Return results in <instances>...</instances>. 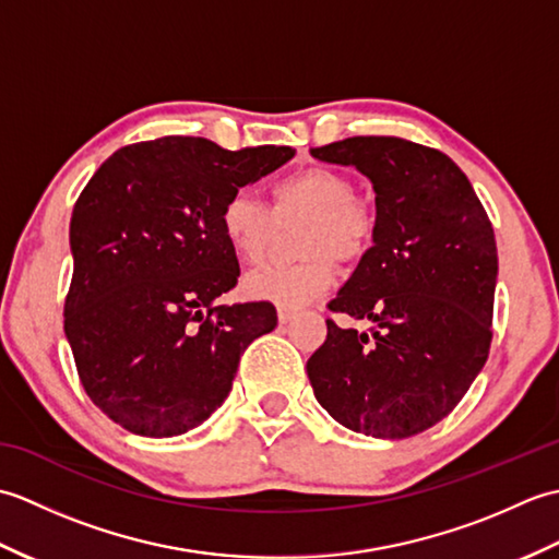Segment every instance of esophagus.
Segmentation results:
<instances>
[{"label":"esophagus","mask_w":559,"mask_h":559,"mask_svg":"<svg viewBox=\"0 0 559 559\" xmlns=\"http://www.w3.org/2000/svg\"><path fill=\"white\" fill-rule=\"evenodd\" d=\"M295 314H298V312L290 310V307H278V322H281V324H288V322H293Z\"/></svg>","instance_id":"34e87169"}]
</instances>
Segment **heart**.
Returning <instances> with one entry per match:
<instances>
[{
	"label": "heart",
	"instance_id": "obj_1",
	"mask_svg": "<svg viewBox=\"0 0 559 559\" xmlns=\"http://www.w3.org/2000/svg\"><path fill=\"white\" fill-rule=\"evenodd\" d=\"M348 175L312 165L271 185V209L249 192H233L221 206V233L235 257L257 264L276 235L278 223L305 218L300 264H269L249 273L242 293L249 300L302 307L334 286L336 261L360 259L374 235V213L353 197Z\"/></svg>",
	"mask_w": 559,
	"mask_h": 559
}]
</instances>
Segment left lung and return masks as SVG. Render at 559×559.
Segmentation results:
<instances>
[{
	"instance_id": "1",
	"label": "left lung",
	"mask_w": 559,
	"mask_h": 559,
	"mask_svg": "<svg viewBox=\"0 0 559 559\" xmlns=\"http://www.w3.org/2000/svg\"><path fill=\"white\" fill-rule=\"evenodd\" d=\"M312 156L353 165L374 189L372 247L326 319L307 377L331 418L353 432L406 439L454 411L492 341L497 245L468 177L442 151L399 136H353Z\"/></svg>"
}]
</instances>
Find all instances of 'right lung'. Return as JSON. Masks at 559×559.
Listing matches in <instances>:
<instances>
[{"mask_svg": "<svg viewBox=\"0 0 559 559\" xmlns=\"http://www.w3.org/2000/svg\"><path fill=\"white\" fill-rule=\"evenodd\" d=\"M293 156L163 136L115 151L81 192L64 334L88 399L124 430H194L228 399L245 348L276 326L271 302L216 305L240 276L218 218Z\"/></svg>", "mask_w": 559, "mask_h": 559, "instance_id": "obj_1", "label": "right lung"}]
</instances>
